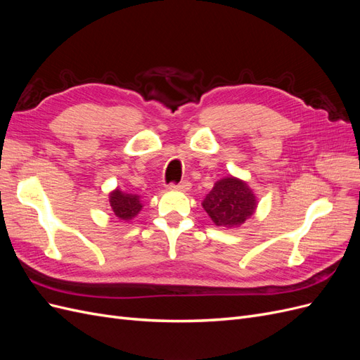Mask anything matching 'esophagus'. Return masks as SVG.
<instances>
[{"mask_svg": "<svg viewBox=\"0 0 360 360\" xmlns=\"http://www.w3.org/2000/svg\"><path fill=\"white\" fill-rule=\"evenodd\" d=\"M169 189H176V191H183L186 192L191 189V183L189 181H181V183H177V184H169Z\"/></svg>", "mask_w": 360, "mask_h": 360, "instance_id": "esophagus-1", "label": "esophagus"}]
</instances>
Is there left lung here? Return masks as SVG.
I'll list each match as a JSON object with an SVG mask.
<instances>
[{
  "instance_id": "left-lung-1",
  "label": "left lung",
  "mask_w": 360,
  "mask_h": 360,
  "mask_svg": "<svg viewBox=\"0 0 360 360\" xmlns=\"http://www.w3.org/2000/svg\"><path fill=\"white\" fill-rule=\"evenodd\" d=\"M257 195L245 180L228 176L214 183L202 201L204 210L216 226L238 228L255 214Z\"/></svg>"
}]
</instances>
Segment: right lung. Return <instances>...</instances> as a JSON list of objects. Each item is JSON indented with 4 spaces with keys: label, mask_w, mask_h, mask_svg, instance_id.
<instances>
[{
    "label": "right lung",
    "mask_w": 360,
    "mask_h": 360,
    "mask_svg": "<svg viewBox=\"0 0 360 360\" xmlns=\"http://www.w3.org/2000/svg\"><path fill=\"white\" fill-rule=\"evenodd\" d=\"M110 207L111 214L115 216L118 221H132L135 216L143 209V202H141V197L136 193H127L122 189H114L110 193Z\"/></svg>",
    "instance_id": "right-lung-1"
}]
</instances>
